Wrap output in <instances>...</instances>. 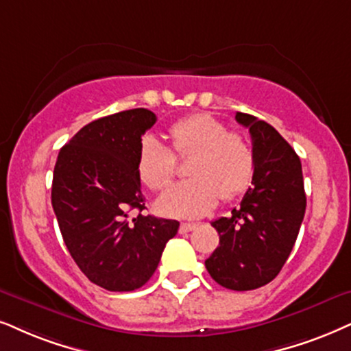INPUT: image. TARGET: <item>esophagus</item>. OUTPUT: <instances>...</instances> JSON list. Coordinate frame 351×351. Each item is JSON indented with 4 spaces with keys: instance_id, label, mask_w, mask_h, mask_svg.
Returning <instances> with one entry per match:
<instances>
[{
    "instance_id": "obj_1",
    "label": "esophagus",
    "mask_w": 351,
    "mask_h": 351,
    "mask_svg": "<svg viewBox=\"0 0 351 351\" xmlns=\"http://www.w3.org/2000/svg\"><path fill=\"white\" fill-rule=\"evenodd\" d=\"M197 227V223H181L180 225V233H188V232H193L194 228Z\"/></svg>"
}]
</instances>
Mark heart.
<instances>
[{
  "instance_id": "heart-1",
  "label": "heart",
  "mask_w": 351,
  "mask_h": 351,
  "mask_svg": "<svg viewBox=\"0 0 351 351\" xmlns=\"http://www.w3.org/2000/svg\"><path fill=\"white\" fill-rule=\"evenodd\" d=\"M168 136L176 155L191 154L186 167L191 178L170 186L158 197L160 214L197 219L210 212L219 197L232 201L250 188L256 167L252 147L245 136L228 131L220 119L207 113L189 114L173 123ZM172 151L154 134L141 139L136 167L149 189L160 191L175 176Z\"/></svg>"
}]
</instances>
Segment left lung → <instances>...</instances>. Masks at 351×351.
<instances>
[{"label":"left lung","instance_id":"obj_1","mask_svg":"<svg viewBox=\"0 0 351 351\" xmlns=\"http://www.w3.org/2000/svg\"><path fill=\"white\" fill-rule=\"evenodd\" d=\"M250 130L256 167L252 186L232 215L212 221L219 247L206 269L219 285L247 291L267 285L293 250L306 210L301 162L269 123L237 113Z\"/></svg>","mask_w":351,"mask_h":351}]
</instances>
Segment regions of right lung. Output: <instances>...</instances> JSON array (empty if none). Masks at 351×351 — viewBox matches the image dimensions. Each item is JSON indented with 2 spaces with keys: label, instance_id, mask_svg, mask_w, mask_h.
<instances>
[{
  "label": "right lung",
  "instance_id": "add662e5",
  "mask_svg": "<svg viewBox=\"0 0 351 351\" xmlns=\"http://www.w3.org/2000/svg\"><path fill=\"white\" fill-rule=\"evenodd\" d=\"M157 121L145 108L86 124L58 154L51 206L74 263L95 285L132 291L152 277L180 221L143 215L137 150ZM131 210L140 214L132 219Z\"/></svg>",
  "mask_w": 351,
  "mask_h": 351
}]
</instances>
